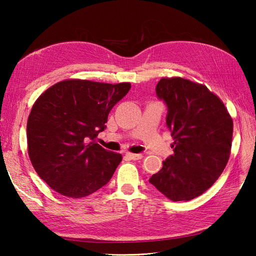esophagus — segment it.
<instances>
[{
    "label": "esophagus",
    "mask_w": 256,
    "mask_h": 256,
    "mask_svg": "<svg viewBox=\"0 0 256 256\" xmlns=\"http://www.w3.org/2000/svg\"><path fill=\"white\" fill-rule=\"evenodd\" d=\"M126 156H128L130 158L133 160H140L143 157L142 154H133V153H128Z\"/></svg>",
    "instance_id": "esophagus-1"
}]
</instances>
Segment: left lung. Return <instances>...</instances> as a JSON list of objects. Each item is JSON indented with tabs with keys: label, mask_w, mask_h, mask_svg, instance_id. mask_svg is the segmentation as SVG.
<instances>
[{
	"label": "left lung",
	"mask_w": 256,
	"mask_h": 256,
	"mask_svg": "<svg viewBox=\"0 0 256 256\" xmlns=\"http://www.w3.org/2000/svg\"><path fill=\"white\" fill-rule=\"evenodd\" d=\"M156 94L168 108L174 155L150 182L172 201L192 200L208 190L226 166L232 118L218 96L188 79L162 78Z\"/></svg>",
	"instance_id": "obj_1"
}]
</instances>
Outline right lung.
<instances>
[{"label": "right lung", "mask_w": 256, "mask_h": 256, "mask_svg": "<svg viewBox=\"0 0 256 256\" xmlns=\"http://www.w3.org/2000/svg\"><path fill=\"white\" fill-rule=\"evenodd\" d=\"M131 89L116 84L68 79L38 96L27 120L32 165L55 192L84 198L110 180L122 155L98 144L111 108Z\"/></svg>", "instance_id": "right-lung-1"}]
</instances>
